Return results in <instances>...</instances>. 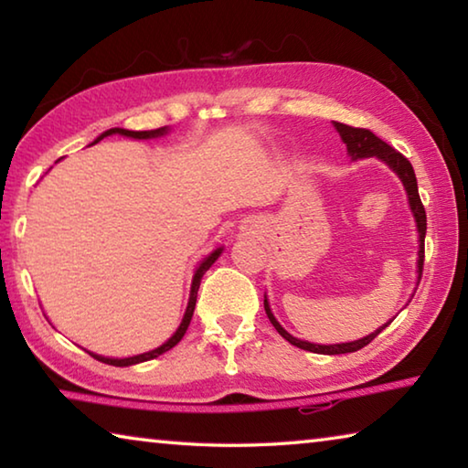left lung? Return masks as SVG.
<instances>
[{
    "label": "left lung",
    "instance_id": "obj_1",
    "mask_svg": "<svg viewBox=\"0 0 468 468\" xmlns=\"http://www.w3.org/2000/svg\"><path fill=\"white\" fill-rule=\"evenodd\" d=\"M335 128L338 130L340 138L346 144L348 154L353 158H367V156H378L382 158V161L390 167L396 176L400 177L402 186L407 189V196H409V204H410V210H413L415 220H417V229H419V260H417V266H419V281H421V274H423V260H425V231H427V217H425V208L421 204V197H419V189H417V177H415V171H413V165L409 163L407 156H402L399 150H394L390 144H386L384 140H379L374 132L366 130V128H353V125H346V123H338L335 122ZM264 310L268 320L272 322V326L276 328V332L284 338L289 340L291 345H295L299 348H303V351H312V353H324V355H340V353H355L363 348L366 345H369L371 340H374L379 332H382L388 324H384L382 328L371 332L369 336L366 338H359V340H353V343H343V345H312V343H305V340H299L295 336H291L287 330H284L276 318L271 312V305H268V301L264 299Z\"/></svg>",
    "mask_w": 468,
    "mask_h": 468
}]
</instances>
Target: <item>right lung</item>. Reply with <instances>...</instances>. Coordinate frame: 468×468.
I'll use <instances>...</instances> for the list:
<instances>
[{
	"mask_svg": "<svg viewBox=\"0 0 468 468\" xmlns=\"http://www.w3.org/2000/svg\"><path fill=\"white\" fill-rule=\"evenodd\" d=\"M111 133H120V136H128V138H138V140H146V138H156V136H163V133H167V128H158V130H150V132H132V130H123V128H111V130H107V132H102L101 136L94 140V144H97V142H101L102 138H107V136H111ZM220 251L223 250H215L210 253L208 258H204V262L197 266V271H196V274H194V281H192V292H189V301H187V310H186V315H184V320H181V324H179V328H177V332L176 335H173L167 343L165 345H161L158 348H154V351H148V353H142V355H136V357H125V359H111V357H101V355H94V353H90L94 359L97 361H102V363H107V366H115V367H128V366H133V363H142V361H148V359H154V357H158V355H163V353H167L169 348H173L176 346L181 338H184V335H186V330H187V326H189V322H192V315H194V307H196V297H197V289H200V281H202V276H204V272L208 271V268L217 262V258L220 256Z\"/></svg>",
	"mask_w": 468,
	"mask_h": 468,
	"instance_id": "add662e5",
	"label": "right lung"
}]
</instances>
